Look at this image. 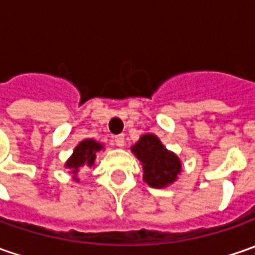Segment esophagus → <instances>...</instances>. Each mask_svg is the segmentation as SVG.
<instances>
[{
	"label": "esophagus",
	"mask_w": 255,
	"mask_h": 255,
	"mask_svg": "<svg viewBox=\"0 0 255 255\" xmlns=\"http://www.w3.org/2000/svg\"><path fill=\"white\" fill-rule=\"evenodd\" d=\"M114 142H116V145H117V146L123 148V146H124V144H126V141H124V135H123V134H120V135L114 136Z\"/></svg>",
	"instance_id": "esophagus-1"
}]
</instances>
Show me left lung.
Returning <instances> with one entry per match:
<instances>
[{
  "label": "left lung",
  "instance_id": "left-lung-1",
  "mask_svg": "<svg viewBox=\"0 0 255 255\" xmlns=\"http://www.w3.org/2000/svg\"><path fill=\"white\" fill-rule=\"evenodd\" d=\"M131 152L142 165V179L155 189L168 188L182 172L178 155L166 149L154 134H144L131 146Z\"/></svg>",
  "mask_w": 255,
  "mask_h": 255
}]
</instances>
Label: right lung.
Here are the masks:
<instances>
[{
	"mask_svg": "<svg viewBox=\"0 0 255 255\" xmlns=\"http://www.w3.org/2000/svg\"><path fill=\"white\" fill-rule=\"evenodd\" d=\"M101 149H104V144H101L93 138H86L76 145L73 154L70 155L69 159L65 162V168L70 169L69 173L73 175L72 179L75 182H80V179L77 178L79 171L90 168L96 159V155L97 152H100Z\"/></svg>",
	"mask_w": 255,
	"mask_h": 255,
	"instance_id": "right-lung-1",
	"label": "right lung"
}]
</instances>
